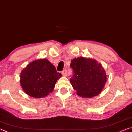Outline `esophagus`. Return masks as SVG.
I'll return each mask as SVG.
<instances>
[{"label": "esophagus", "mask_w": 132, "mask_h": 132, "mask_svg": "<svg viewBox=\"0 0 132 132\" xmlns=\"http://www.w3.org/2000/svg\"><path fill=\"white\" fill-rule=\"evenodd\" d=\"M62 74L63 76H67V70H63V71H62Z\"/></svg>", "instance_id": "1"}]
</instances>
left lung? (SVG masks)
I'll return each mask as SVG.
<instances>
[{"mask_svg": "<svg viewBox=\"0 0 132 132\" xmlns=\"http://www.w3.org/2000/svg\"><path fill=\"white\" fill-rule=\"evenodd\" d=\"M73 75L70 81L77 94L92 98L100 93L106 81L105 71L101 64L90 58H75L71 61Z\"/></svg>", "mask_w": 132, "mask_h": 132, "instance_id": "left-lung-1", "label": "left lung"}]
</instances>
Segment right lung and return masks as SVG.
<instances>
[{"instance_id": "right-lung-1", "label": "right lung", "mask_w": 132, "mask_h": 132, "mask_svg": "<svg viewBox=\"0 0 132 132\" xmlns=\"http://www.w3.org/2000/svg\"><path fill=\"white\" fill-rule=\"evenodd\" d=\"M61 76L48 59H40L29 63L21 71L20 84L27 94L41 98L52 92Z\"/></svg>"}]
</instances>
